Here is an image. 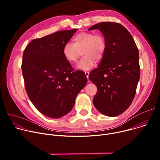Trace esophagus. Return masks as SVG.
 <instances>
[{"label":"esophagus","mask_w":160,"mask_h":160,"mask_svg":"<svg viewBox=\"0 0 160 160\" xmlns=\"http://www.w3.org/2000/svg\"><path fill=\"white\" fill-rule=\"evenodd\" d=\"M85 76L87 77V78L88 79V75H89V72H85ZM88 82H89V80H88Z\"/></svg>","instance_id":"34e87169"}]
</instances>
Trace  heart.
Masks as SVG:
<instances>
[{
	"label": "heart",
	"mask_w": 160,
	"mask_h": 160,
	"mask_svg": "<svg viewBox=\"0 0 160 160\" xmlns=\"http://www.w3.org/2000/svg\"><path fill=\"white\" fill-rule=\"evenodd\" d=\"M73 43H66L62 53L66 59L72 64H76L82 53V59L77 68L82 70H88L96 61H100L106 49V41L101 34L83 32L78 33L73 39Z\"/></svg>",
	"instance_id": "b5f03b06"
}]
</instances>
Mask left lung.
Listing matches in <instances>:
<instances>
[{
	"mask_svg": "<svg viewBox=\"0 0 160 160\" xmlns=\"http://www.w3.org/2000/svg\"><path fill=\"white\" fill-rule=\"evenodd\" d=\"M94 29L103 34L106 49L98 67L88 76L98 88L93 103L106 116L117 117L135 97L140 78L139 51L132 35L118 22H99L88 30Z\"/></svg>",
	"mask_w": 160,
	"mask_h": 160,
	"instance_id": "1",
	"label": "left lung"
}]
</instances>
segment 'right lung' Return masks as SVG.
<instances>
[{
    "mask_svg": "<svg viewBox=\"0 0 160 160\" xmlns=\"http://www.w3.org/2000/svg\"><path fill=\"white\" fill-rule=\"evenodd\" d=\"M77 30L58 31L34 39L24 51L21 69L27 93L47 117L59 118L69 112L87 83L84 72L74 71L62 53Z\"/></svg>",
    "mask_w": 160,
    "mask_h": 160,
    "instance_id": "add662e5",
    "label": "right lung"
}]
</instances>
